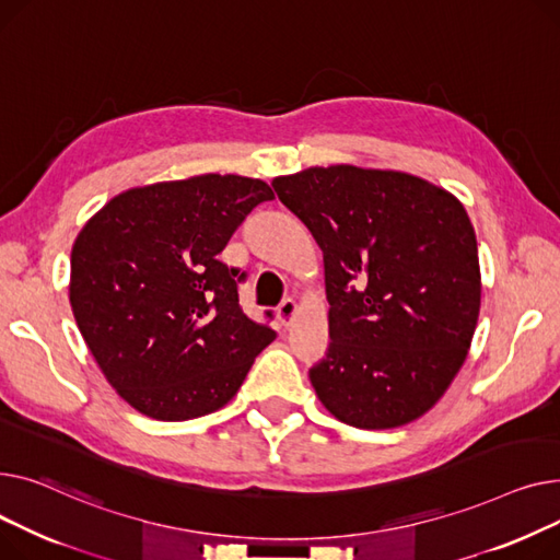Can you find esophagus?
<instances>
[{
  "label": "esophagus",
  "mask_w": 560,
  "mask_h": 560,
  "mask_svg": "<svg viewBox=\"0 0 560 560\" xmlns=\"http://www.w3.org/2000/svg\"><path fill=\"white\" fill-rule=\"evenodd\" d=\"M295 312H299V305H295V301L284 299V301L280 303V307H278V320H280V325H282V327H289V325L293 323V318H295Z\"/></svg>",
  "instance_id": "1"
}]
</instances>
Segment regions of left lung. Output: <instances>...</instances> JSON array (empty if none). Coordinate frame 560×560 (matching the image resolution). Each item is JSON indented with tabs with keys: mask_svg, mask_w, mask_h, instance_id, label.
Wrapping results in <instances>:
<instances>
[{
	"mask_svg": "<svg viewBox=\"0 0 560 560\" xmlns=\"http://www.w3.org/2000/svg\"><path fill=\"white\" fill-rule=\"evenodd\" d=\"M323 250L330 346L310 380L359 430L430 411L464 366L481 273L466 208L430 180L352 164L273 178Z\"/></svg>",
	"mask_w": 560,
	"mask_h": 560,
	"instance_id": "8db88e82",
	"label": "left lung"
}]
</instances>
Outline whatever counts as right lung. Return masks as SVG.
<instances>
[{
  "mask_svg": "<svg viewBox=\"0 0 560 560\" xmlns=\"http://www.w3.org/2000/svg\"><path fill=\"white\" fill-rule=\"evenodd\" d=\"M265 201V180L203 174L126 189L81 228L72 312L98 369L140 413L176 422L225 407L276 339L240 307L244 273L219 259Z\"/></svg>",
  "mask_w": 560,
  "mask_h": 560,
  "instance_id": "obj_1",
  "label": "right lung"
}]
</instances>
